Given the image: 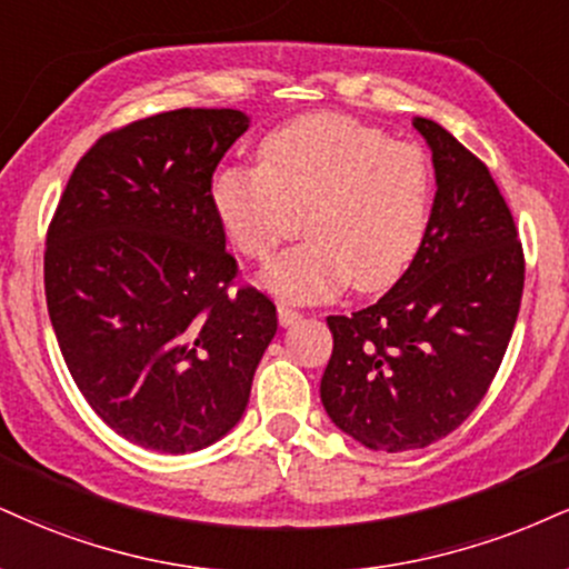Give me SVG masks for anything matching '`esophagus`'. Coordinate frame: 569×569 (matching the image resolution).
I'll return each mask as SVG.
<instances>
[{
    "mask_svg": "<svg viewBox=\"0 0 569 569\" xmlns=\"http://www.w3.org/2000/svg\"><path fill=\"white\" fill-rule=\"evenodd\" d=\"M278 320H280V326H283V328H289V326L299 323V320H302V312L291 310L289 305H278Z\"/></svg>",
    "mask_w": 569,
    "mask_h": 569,
    "instance_id": "obj_1",
    "label": "esophagus"
}]
</instances>
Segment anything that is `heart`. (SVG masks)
<instances>
[{
  "mask_svg": "<svg viewBox=\"0 0 569 569\" xmlns=\"http://www.w3.org/2000/svg\"><path fill=\"white\" fill-rule=\"evenodd\" d=\"M257 156L259 167L222 169L211 198L228 238L251 259H270L305 219L310 238L259 276L267 291L318 302L347 280L381 291L406 276L432 214L421 148L350 116L315 113L272 129Z\"/></svg>",
  "mask_w": 569,
  "mask_h": 569,
  "instance_id": "heart-1",
  "label": "heart"
}]
</instances>
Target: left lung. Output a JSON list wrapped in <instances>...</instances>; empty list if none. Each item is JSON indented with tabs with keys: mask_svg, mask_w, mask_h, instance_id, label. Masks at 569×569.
<instances>
[{
	"mask_svg": "<svg viewBox=\"0 0 569 569\" xmlns=\"http://www.w3.org/2000/svg\"><path fill=\"white\" fill-rule=\"evenodd\" d=\"M435 167L419 254L379 302L326 320L320 400L379 453L427 448L480 406L515 331L525 286L515 219L488 167L448 129L416 119Z\"/></svg>",
	"mask_w": 569,
	"mask_h": 569,
	"instance_id": "left-lung-1",
	"label": "left lung"
}]
</instances>
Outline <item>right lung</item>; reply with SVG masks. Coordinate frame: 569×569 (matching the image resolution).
I'll return each instance as SVG.
<instances>
[{
  "mask_svg": "<svg viewBox=\"0 0 569 569\" xmlns=\"http://www.w3.org/2000/svg\"><path fill=\"white\" fill-rule=\"evenodd\" d=\"M249 127L232 108H180L100 137L47 232V310L68 371L140 448L182 456L222 440L278 331L264 293H228L238 267L211 198Z\"/></svg>",
  "mask_w": 569,
  "mask_h": 569,
  "instance_id": "right-lung-1",
  "label": "right lung"
}]
</instances>
